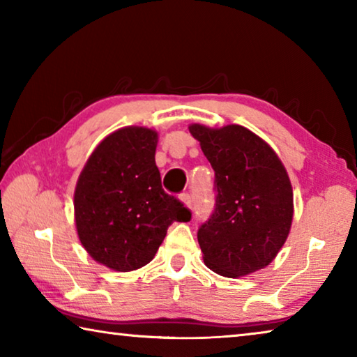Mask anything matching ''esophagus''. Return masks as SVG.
<instances>
[{"mask_svg":"<svg viewBox=\"0 0 357 357\" xmlns=\"http://www.w3.org/2000/svg\"><path fill=\"white\" fill-rule=\"evenodd\" d=\"M181 200H183V203L185 204L187 208L192 209V206H193V198H192L190 193H183V195H181Z\"/></svg>","mask_w":357,"mask_h":357,"instance_id":"obj_1","label":"esophagus"}]
</instances>
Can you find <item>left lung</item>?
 I'll return each instance as SVG.
<instances>
[{
	"mask_svg": "<svg viewBox=\"0 0 357 357\" xmlns=\"http://www.w3.org/2000/svg\"><path fill=\"white\" fill-rule=\"evenodd\" d=\"M215 173L214 213L198 229L204 264L243 277L277 257L293 220V189L274 149L249 129L189 126Z\"/></svg>",
	"mask_w": 357,
	"mask_h": 357,
	"instance_id": "obj_1",
	"label": "left lung"
}]
</instances>
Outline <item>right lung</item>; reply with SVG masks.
<instances>
[{
  "instance_id": "right-lung-1",
  "label": "right lung",
  "mask_w": 357,
  "mask_h": 357,
  "mask_svg": "<svg viewBox=\"0 0 357 357\" xmlns=\"http://www.w3.org/2000/svg\"><path fill=\"white\" fill-rule=\"evenodd\" d=\"M157 132L119 129L102 140L78 176L74 209L80 243L96 261L119 273L148 264L172 223L192 213L162 189Z\"/></svg>"
}]
</instances>
